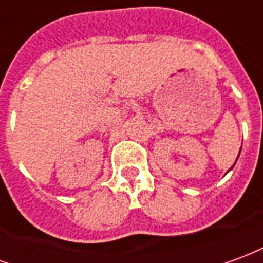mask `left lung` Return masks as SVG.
<instances>
[{"label":"left lung","instance_id":"1","mask_svg":"<svg viewBox=\"0 0 263 263\" xmlns=\"http://www.w3.org/2000/svg\"><path fill=\"white\" fill-rule=\"evenodd\" d=\"M239 152H241V151H239ZM238 156H239V155H238ZM237 159H238V158H237ZM235 162H237V160H235ZM232 167H234V166H232ZM232 167H231V169H232Z\"/></svg>","mask_w":263,"mask_h":263}]
</instances>
